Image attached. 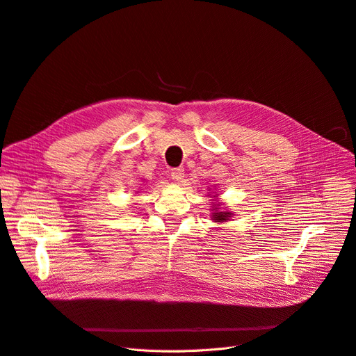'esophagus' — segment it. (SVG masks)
Here are the masks:
<instances>
[{"mask_svg":"<svg viewBox=\"0 0 356 356\" xmlns=\"http://www.w3.org/2000/svg\"><path fill=\"white\" fill-rule=\"evenodd\" d=\"M170 177H172L174 181L181 182L184 179V169L182 168H174L170 169Z\"/></svg>","mask_w":356,"mask_h":356,"instance_id":"1","label":"esophagus"}]
</instances>
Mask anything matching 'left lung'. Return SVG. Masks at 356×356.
I'll return each mask as SVG.
<instances>
[{"instance_id":"8db88e82","label":"left lung","mask_w":356,"mask_h":356,"mask_svg":"<svg viewBox=\"0 0 356 356\" xmlns=\"http://www.w3.org/2000/svg\"><path fill=\"white\" fill-rule=\"evenodd\" d=\"M216 197V195H215ZM215 207H213V215H211V220H215V222H219V223H222V222H226V220H229L234 215L231 211H226V210H220V203H215L213 204Z\"/></svg>"}]
</instances>
